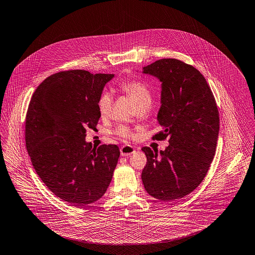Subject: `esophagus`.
I'll return each mask as SVG.
<instances>
[{
    "label": "esophagus",
    "instance_id": "esophagus-1",
    "mask_svg": "<svg viewBox=\"0 0 255 255\" xmlns=\"http://www.w3.org/2000/svg\"><path fill=\"white\" fill-rule=\"evenodd\" d=\"M135 152V149L133 146L131 145H124L121 147V155L124 156V157H128V156H130L132 155L133 153Z\"/></svg>",
    "mask_w": 255,
    "mask_h": 255
}]
</instances>
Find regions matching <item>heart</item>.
<instances>
[{
  "mask_svg": "<svg viewBox=\"0 0 255 255\" xmlns=\"http://www.w3.org/2000/svg\"><path fill=\"white\" fill-rule=\"evenodd\" d=\"M120 88L133 101L137 108L145 104H151V93L148 87L143 82L137 80L125 81L121 83ZM112 102L113 100L110 93H103L101 94L98 100V109L101 116L106 117L109 115L112 108ZM117 132L122 137L131 136L130 130L126 127H120Z\"/></svg>",
  "mask_w": 255,
  "mask_h": 255,
  "instance_id": "heart-1",
  "label": "heart"
}]
</instances>
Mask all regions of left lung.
I'll return each instance as SVG.
<instances>
[{"instance_id":"1","label":"left lung","mask_w":255,"mask_h":255,"mask_svg":"<svg viewBox=\"0 0 255 255\" xmlns=\"http://www.w3.org/2000/svg\"><path fill=\"white\" fill-rule=\"evenodd\" d=\"M162 83L157 121L162 128L153 139H168L164 151L141 150L147 157L141 178L146 192L162 202L183 198L202 183L215 155L219 115L205 77L195 67L163 58L143 67Z\"/></svg>"}]
</instances>
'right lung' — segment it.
Wrapping results in <instances>:
<instances>
[{
	"instance_id": "add662e5",
	"label": "right lung",
	"mask_w": 255,
	"mask_h": 255,
	"mask_svg": "<svg viewBox=\"0 0 255 255\" xmlns=\"http://www.w3.org/2000/svg\"><path fill=\"white\" fill-rule=\"evenodd\" d=\"M114 74L69 70L53 74L33 93L25 122L32 164L46 187L76 207L99 200L107 191L120 157L117 145L93 147L98 100Z\"/></svg>"
}]
</instances>
